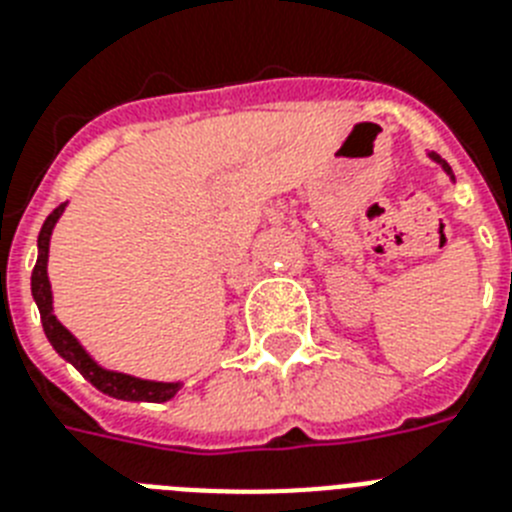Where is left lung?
Instances as JSON below:
<instances>
[{"label":"left lung","mask_w":512,"mask_h":512,"mask_svg":"<svg viewBox=\"0 0 512 512\" xmlns=\"http://www.w3.org/2000/svg\"><path fill=\"white\" fill-rule=\"evenodd\" d=\"M429 158H432V161H435V163H437V166H440V169H442V171H445V174H448V176H450V182H455V176H453V169H450V166H448V161H445V158H440V156H437V153H429Z\"/></svg>","instance_id":"8db88e82"}]
</instances>
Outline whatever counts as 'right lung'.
I'll list each match as a JSON object with an SVG mask.
<instances>
[{"label":"right lung","mask_w":512,"mask_h":512,"mask_svg":"<svg viewBox=\"0 0 512 512\" xmlns=\"http://www.w3.org/2000/svg\"><path fill=\"white\" fill-rule=\"evenodd\" d=\"M64 210H67V203L59 205V208L46 218L44 226H41V234H38L36 268H33V276H30V294H33V302H36L38 312H41V325H44V333L46 338H49L51 349L57 351L64 362L72 364V367H75L93 388L101 390L103 395H111V398H119V401H171V398L182 390V380H145V377H135L127 375V372H119V369L103 367L96 356L90 354L83 343H80V338H77L72 330L64 328L62 322H59V317L54 315V291H51L49 281V249L51 234L57 229V223L59 218H62Z\"/></svg>","instance_id":"right-lung-1"}]
</instances>
